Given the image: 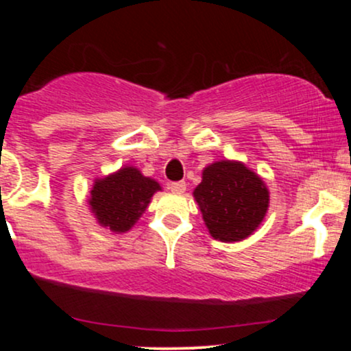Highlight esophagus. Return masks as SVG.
I'll return each mask as SVG.
<instances>
[{
    "instance_id": "34e87169",
    "label": "esophagus",
    "mask_w": 351,
    "mask_h": 351,
    "mask_svg": "<svg viewBox=\"0 0 351 351\" xmlns=\"http://www.w3.org/2000/svg\"><path fill=\"white\" fill-rule=\"evenodd\" d=\"M170 189L173 193H176V195H183L186 191V184H184V181H178V183H171Z\"/></svg>"
}]
</instances>
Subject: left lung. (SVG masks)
<instances>
[{"mask_svg": "<svg viewBox=\"0 0 351 351\" xmlns=\"http://www.w3.org/2000/svg\"><path fill=\"white\" fill-rule=\"evenodd\" d=\"M209 234L237 243L261 226L269 209V189L256 171L237 160L208 165L193 191Z\"/></svg>", "mask_w": 351, "mask_h": 351, "instance_id": "8db88e82", "label": "left lung"}]
</instances>
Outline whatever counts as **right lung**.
I'll return each mask as SVG.
<instances>
[{
	"instance_id": "obj_1",
	"label": "right lung",
	"mask_w": 351,
	"mask_h": 351,
	"mask_svg": "<svg viewBox=\"0 0 351 351\" xmlns=\"http://www.w3.org/2000/svg\"><path fill=\"white\" fill-rule=\"evenodd\" d=\"M156 191H162L158 181L125 165L110 175L95 178L87 203L99 226L122 234L135 226Z\"/></svg>"
}]
</instances>
